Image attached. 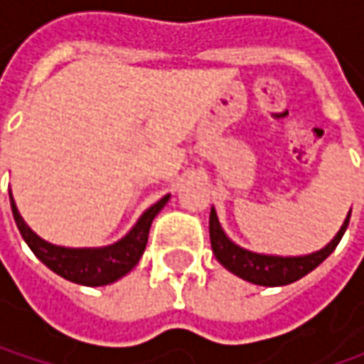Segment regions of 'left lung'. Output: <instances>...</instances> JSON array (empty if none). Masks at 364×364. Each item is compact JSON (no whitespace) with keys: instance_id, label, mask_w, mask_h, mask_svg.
<instances>
[{"instance_id":"1","label":"left lung","mask_w":364,"mask_h":364,"mask_svg":"<svg viewBox=\"0 0 364 364\" xmlns=\"http://www.w3.org/2000/svg\"><path fill=\"white\" fill-rule=\"evenodd\" d=\"M348 220H350V213L341 227L338 235L324 249L316 251L312 255H304V257H272V255H259V253H251L247 249H241L239 245L232 243L231 239L225 235V231L220 229L215 208L210 210L208 229H210V245H213L215 257L229 272L251 282V284L273 287L287 286L291 282H298L300 277L316 269L336 249V245L341 243L344 231L348 227Z\"/></svg>"}]
</instances>
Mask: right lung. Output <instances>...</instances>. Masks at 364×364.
<instances>
[{
    "label": "right lung",
    "instance_id": "right-lung-1",
    "mask_svg": "<svg viewBox=\"0 0 364 364\" xmlns=\"http://www.w3.org/2000/svg\"><path fill=\"white\" fill-rule=\"evenodd\" d=\"M168 198L170 194H166L151 208H147L144 217L137 220V225L125 239L103 249H66V247L46 243L23 223L11 196H9V203H11L14 220L20 229L23 241L46 267L58 273L64 279L80 284V286H107L132 272L137 265V261L146 251L151 220L164 208V204L168 203Z\"/></svg>",
    "mask_w": 364,
    "mask_h": 364
}]
</instances>
